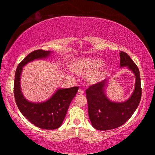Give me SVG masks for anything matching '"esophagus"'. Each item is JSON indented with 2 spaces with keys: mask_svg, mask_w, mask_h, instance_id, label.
Listing matches in <instances>:
<instances>
[{
  "mask_svg": "<svg viewBox=\"0 0 155 155\" xmlns=\"http://www.w3.org/2000/svg\"><path fill=\"white\" fill-rule=\"evenodd\" d=\"M78 93L79 94H84V90H81V89H79V90H78Z\"/></svg>",
  "mask_w": 155,
  "mask_h": 155,
  "instance_id": "34e87169",
  "label": "esophagus"
}]
</instances>
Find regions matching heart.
<instances>
[{
  "label": "heart",
  "instance_id": "b5f03b06",
  "mask_svg": "<svg viewBox=\"0 0 155 155\" xmlns=\"http://www.w3.org/2000/svg\"><path fill=\"white\" fill-rule=\"evenodd\" d=\"M104 65V61L96 58H78L71 64L73 71L81 74H88L87 82L96 84L103 79L107 74L106 68L100 69Z\"/></svg>",
  "mask_w": 155,
  "mask_h": 155
}]
</instances>
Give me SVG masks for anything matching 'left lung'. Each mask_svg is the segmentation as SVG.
I'll use <instances>...</instances> for the list:
<instances>
[{
	"label": "left lung",
	"instance_id": "8db88e82",
	"mask_svg": "<svg viewBox=\"0 0 155 155\" xmlns=\"http://www.w3.org/2000/svg\"><path fill=\"white\" fill-rule=\"evenodd\" d=\"M120 68L127 66L135 76V89L130 98L117 103L106 95L108 80L89 87L86 90L88 114L93 127L98 130H107L120 127L129 120L140 104L141 97L140 70L128 54L120 51Z\"/></svg>",
	"mask_w": 155,
	"mask_h": 155
}]
</instances>
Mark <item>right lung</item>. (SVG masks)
Listing matches in <instances>:
<instances>
[{"instance_id": "1", "label": "right lung", "mask_w": 155, "mask_h": 155, "mask_svg": "<svg viewBox=\"0 0 155 155\" xmlns=\"http://www.w3.org/2000/svg\"><path fill=\"white\" fill-rule=\"evenodd\" d=\"M51 52L37 50L28 54L18 65L14 86L15 103L22 114L36 127L48 130L57 129L61 125L78 87L58 89L47 101L41 103H32L23 96L20 87V77L23 67L28 63L36 59L48 58Z\"/></svg>"}]
</instances>
